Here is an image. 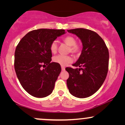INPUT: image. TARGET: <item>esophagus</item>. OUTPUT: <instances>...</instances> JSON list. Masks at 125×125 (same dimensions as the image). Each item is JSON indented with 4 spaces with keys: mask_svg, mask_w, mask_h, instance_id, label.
Returning <instances> with one entry per match:
<instances>
[{
    "mask_svg": "<svg viewBox=\"0 0 125 125\" xmlns=\"http://www.w3.org/2000/svg\"><path fill=\"white\" fill-rule=\"evenodd\" d=\"M61 67H62V70L63 71H64V70H65V67H64V66H62Z\"/></svg>",
    "mask_w": 125,
    "mask_h": 125,
    "instance_id": "1",
    "label": "esophagus"
}]
</instances>
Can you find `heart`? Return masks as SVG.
Here are the masks:
<instances>
[{
  "mask_svg": "<svg viewBox=\"0 0 125 125\" xmlns=\"http://www.w3.org/2000/svg\"><path fill=\"white\" fill-rule=\"evenodd\" d=\"M64 43L69 46V52L73 54H78L81 52V47L76 44V40L73 36H67L63 39ZM50 50L52 53H55L58 51V44L56 42H53L50 46ZM53 61L54 63L61 64V66H65L72 61V59L70 56H64L58 54L53 58Z\"/></svg>",
  "mask_w": 125,
  "mask_h": 125,
  "instance_id": "1",
  "label": "heart"
}]
</instances>
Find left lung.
Segmentation results:
<instances>
[{"mask_svg":"<svg viewBox=\"0 0 125 125\" xmlns=\"http://www.w3.org/2000/svg\"><path fill=\"white\" fill-rule=\"evenodd\" d=\"M81 40L83 48L73 66L66 67L69 77L66 83L70 94L78 98L89 97L99 89L106 77L109 54L104 40L90 30L77 28L67 30Z\"/></svg>","mask_w":125,"mask_h":125,"instance_id":"left-lung-1","label":"left lung"}]
</instances>
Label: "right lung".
<instances>
[{"instance_id":"add662e5","label":"right lung","mask_w":125,"mask_h":125,"mask_svg":"<svg viewBox=\"0 0 125 125\" xmlns=\"http://www.w3.org/2000/svg\"><path fill=\"white\" fill-rule=\"evenodd\" d=\"M64 33L63 29L34 30L28 33L16 46L14 63L16 73L23 88L33 96L42 98L53 92L61 67L51 62L50 46Z\"/></svg>"}]
</instances>
